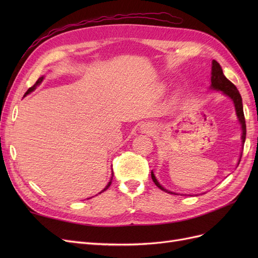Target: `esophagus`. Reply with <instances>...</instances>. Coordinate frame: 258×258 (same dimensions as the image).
Segmentation results:
<instances>
[{
    "label": "esophagus",
    "mask_w": 258,
    "mask_h": 258,
    "mask_svg": "<svg viewBox=\"0 0 258 258\" xmlns=\"http://www.w3.org/2000/svg\"><path fill=\"white\" fill-rule=\"evenodd\" d=\"M155 124L153 122H145L143 123L141 127H140V131L142 132V134H147V135H152L155 132Z\"/></svg>",
    "instance_id": "34e87169"
}]
</instances>
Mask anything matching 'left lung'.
Listing matches in <instances>:
<instances>
[{"mask_svg": "<svg viewBox=\"0 0 258 258\" xmlns=\"http://www.w3.org/2000/svg\"><path fill=\"white\" fill-rule=\"evenodd\" d=\"M211 90H216V91H222L225 96H227L229 99H231V101L233 102V105H235V110H236V114L238 117V120L241 124V130H242V135H241V140H242V145H244L245 142V137H246V124H245V118H244V113H243V105H242V98L240 92L238 91L237 87L233 85L229 80L226 79V76L223 73L222 67L220 66L217 61L213 60L212 61V71H211V86H210ZM242 154H240V158L238 161V165L240 163V159H241ZM152 178L153 182L155 183V185L160 188L161 190L169 192V194H174V195H178L177 192L168 190L167 188H165L159 182L158 179L156 178L154 172L152 171ZM191 196V195H190Z\"/></svg>", "mask_w": 258, "mask_h": 258, "instance_id": "1", "label": "left lung"}]
</instances>
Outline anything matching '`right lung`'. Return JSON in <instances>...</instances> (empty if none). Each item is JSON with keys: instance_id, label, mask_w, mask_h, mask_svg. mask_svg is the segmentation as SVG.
Returning <instances> with one entry per match:
<instances>
[{"instance_id": "add662e5", "label": "right lung", "mask_w": 258, "mask_h": 258, "mask_svg": "<svg viewBox=\"0 0 258 258\" xmlns=\"http://www.w3.org/2000/svg\"><path fill=\"white\" fill-rule=\"evenodd\" d=\"M44 79H45V76H41V77H40V79H38V80L36 81V83H35V84H34V85L32 86V87H31V88H29V89H28V91L26 92V95H25V96L29 95V93H31V92H32V91H33V90H34V89H35V88L37 87V86H40V85L42 84V82L44 81ZM112 172H113V171H112ZM112 179H113V173H112V177H111V179H110V182H108V183H107V185H106V186L104 187V188H103L102 190H101V191H100L99 194H101V192H103V191H105V190H106V189L108 188V187H110V185L112 184ZM87 199H90V198H87Z\"/></svg>"}]
</instances>
